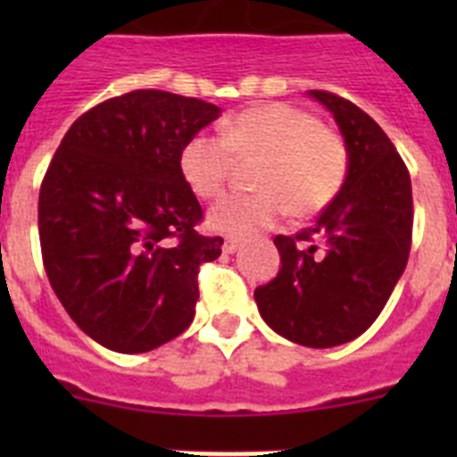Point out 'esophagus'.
I'll return each mask as SVG.
<instances>
[{
	"mask_svg": "<svg viewBox=\"0 0 457 457\" xmlns=\"http://www.w3.org/2000/svg\"><path fill=\"white\" fill-rule=\"evenodd\" d=\"M240 245H242L240 237H226L224 252H226V253H236L237 249H240Z\"/></svg>",
	"mask_w": 457,
	"mask_h": 457,
	"instance_id": "34e87169",
	"label": "esophagus"
}]
</instances>
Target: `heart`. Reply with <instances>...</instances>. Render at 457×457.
Returning <instances> with one entry per match:
<instances>
[{
  "label": "heart",
  "mask_w": 457,
  "mask_h": 457,
  "mask_svg": "<svg viewBox=\"0 0 457 457\" xmlns=\"http://www.w3.org/2000/svg\"><path fill=\"white\" fill-rule=\"evenodd\" d=\"M236 160L261 162L253 171L256 192L228 194L210 210V226L231 236L270 228L286 212L300 220L318 215L337 201L350 173L345 139L316 114L286 103L245 109L221 125V135L189 137L179 167L199 199H215Z\"/></svg>",
  "instance_id": "b5f03b06"
}]
</instances>
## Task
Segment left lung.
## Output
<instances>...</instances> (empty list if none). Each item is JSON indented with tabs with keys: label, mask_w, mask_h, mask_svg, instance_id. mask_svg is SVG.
Wrapping results in <instances>:
<instances>
[{
	"label": "left lung",
	"mask_w": 457,
	"mask_h": 457,
	"mask_svg": "<svg viewBox=\"0 0 457 457\" xmlns=\"http://www.w3.org/2000/svg\"><path fill=\"white\" fill-rule=\"evenodd\" d=\"M337 119L350 151L348 183L316 226L277 236L281 268L253 290L274 332L309 348L364 334L385 309L411 247V180L385 130L364 109L329 91H309Z\"/></svg>",
	"instance_id": "left-lung-1"
}]
</instances>
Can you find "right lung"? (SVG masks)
Listing matches in <instances>:
<instances>
[{"mask_svg": "<svg viewBox=\"0 0 457 457\" xmlns=\"http://www.w3.org/2000/svg\"><path fill=\"white\" fill-rule=\"evenodd\" d=\"M220 107L137 88L84 112L62 139L38 194L43 265L84 334L114 353H148L183 334L201 265L220 236L179 167L180 148Z\"/></svg>", "mask_w": 457, "mask_h": 457, "instance_id": "right-lung-1", "label": "right lung"}]
</instances>
